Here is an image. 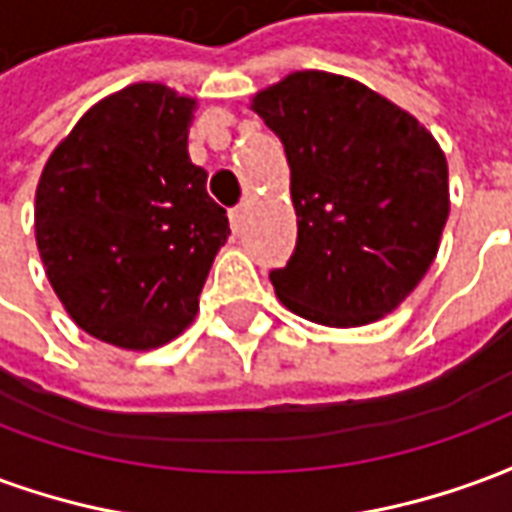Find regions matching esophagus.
Listing matches in <instances>:
<instances>
[{
	"label": "esophagus",
	"mask_w": 512,
	"mask_h": 512,
	"mask_svg": "<svg viewBox=\"0 0 512 512\" xmlns=\"http://www.w3.org/2000/svg\"><path fill=\"white\" fill-rule=\"evenodd\" d=\"M244 216H246V205H238V208H233V211H230V224H233L235 233L244 227Z\"/></svg>",
	"instance_id": "1"
}]
</instances>
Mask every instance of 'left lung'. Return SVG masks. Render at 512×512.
I'll list each match as a JSON object with an SVG mask.
<instances>
[{"instance_id": "1", "label": "left lung", "mask_w": 512, "mask_h": 512, "mask_svg": "<svg viewBox=\"0 0 512 512\" xmlns=\"http://www.w3.org/2000/svg\"><path fill=\"white\" fill-rule=\"evenodd\" d=\"M285 145L299 238L268 277L334 329L365 326L417 288L450 216L447 158L417 117L348 76L296 71L252 98Z\"/></svg>"}]
</instances>
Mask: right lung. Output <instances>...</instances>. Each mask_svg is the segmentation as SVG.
<instances>
[{
    "label": "right lung",
    "mask_w": 512,
    "mask_h": 512,
    "mask_svg": "<svg viewBox=\"0 0 512 512\" xmlns=\"http://www.w3.org/2000/svg\"><path fill=\"white\" fill-rule=\"evenodd\" d=\"M194 98L139 82L73 126L43 167L35 238L79 329L126 351L175 340L230 222L189 158Z\"/></svg>",
    "instance_id": "right-lung-1"
}]
</instances>
